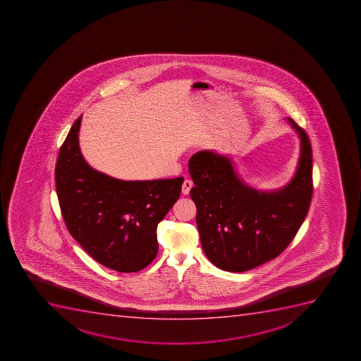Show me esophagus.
Segmentation results:
<instances>
[{
    "label": "esophagus",
    "mask_w": 361,
    "mask_h": 361,
    "mask_svg": "<svg viewBox=\"0 0 361 361\" xmlns=\"http://www.w3.org/2000/svg\"><path fill=\"white\" fill-rule=\"evenodd\" d=\"M192 186H193V183L190 180V179H185L184 183H183L182 185V193L184 195H188L190 191H191Z\"/></svg>",
    "instance_id": "1"
}]
</instances>
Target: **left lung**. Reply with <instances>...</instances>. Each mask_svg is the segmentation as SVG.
I'll list each match as a JSON object with an SVG mask.
<instances>
[{"label": "left lung", "instance_id": "8db88e82", "mask_svg": "<svg viewBox=\"0 0 361 361\" xmlns=\"http://www.w3.org/2000/svg\"><path fill=\"white\" fill-rule=\"evenodd\" d=\"M286 119L300 139V157L295 175L281 188L248 185L231 157L215 151L197 152L188 161L201 245L220 269L243 273L273 260L306 219L313 195L312 146L305 130Z\"/></svg>", "mask_w": 361, "mask_h": 361}]
</instances>
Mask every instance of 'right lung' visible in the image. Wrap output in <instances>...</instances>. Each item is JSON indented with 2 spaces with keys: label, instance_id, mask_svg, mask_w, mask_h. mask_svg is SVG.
<instances>
[{
  "label": "right lung",
  "instance_id": "add662e5",
  "mask_svg": "<svg viewBox=\"0 0 361 361\" xmlns=\"http://www.w3.org/2000/svg\"><path fill=\"white\" fill-rule=\"evenodd\" d=\"M80 124L82 116L55 168L66 228L99 264L119 273L139 271L157 257V224L178 200L184 178L122 180L93 169L79 147Z\"/></svg>",
  "mask_w": 361,
  "mask_h": 361
}]
</instances>
